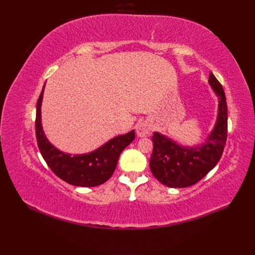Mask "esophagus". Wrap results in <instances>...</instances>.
<instances>
[{"label":"esophagus","mask_w":255,"mask_h":255,"mask_svg":"<svg viewBox=\"0 0 255 255\" xmlns=\"http://www.w3.org/2000/svg\"><path fill=\"white\" fill-rule=\"evenodd\" d=\"M136 133L139 137L149 136L152 133V125L150 121H142L136 127Z\"/></svg>","instance_id":"34e87169"}]
</instances>
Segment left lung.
Returning a JSON list of instances; mask_svg holds the SVG:
<instances>
[{
    "mask_svg": "<svg viewBox=\"0 0 255 255\" xmlns=\"http://www.w3.org/2000/svg\"><path fill=\"white\" fill-rule=\"evenodd\" d=\"M208 83L219 99L217 121L204 143L183 146L155 132L150 168L153 175L168 187L183 188L198 183L217 165L228 136V106L225 91L211 72Z\"/></svg>",
    "mask_w": 255,
    "mask_h": 255,
    "instance_id": "1",
    "label": "left lung"
}]
</instances>
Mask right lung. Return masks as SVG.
I'll return each instance as SVG.
<instances>
[{
    "label": "right lung",
    "instance_id": "1",
    "mask_svg": "<svg viewBox=\"0 0 255 255\" xmlns=\"http://www.w3.org/2000/svg\"><path fill=\"white\" fill-rule=\"evenodd\" d=\"M42 88L37 101L36 138L38 148L45 163L59 179L80 187H95L105 183L113 175L121 152L134 140L135 130L113 138L97 150L87 154L71 155L56 149L45 137L41 126Z\"/></svg>",
    "mask_w": 255,
    "mask_h": 255
}]
</instances>
